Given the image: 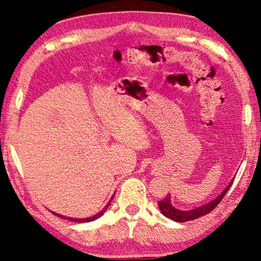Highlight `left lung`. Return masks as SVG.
Wrapping results in <instances>:
<instances>
[{
	"instance_id": "8db88e82",
	"label": "left lung",
	"mask_w": 261,
	"mask_h": 261,
	"mask_svg": "<svg viewBox=\"0 0 261 261\" xmlns=\"http://www.w3.org/2000/svg\"><path fill=\"white\" fill-rule=\"evenodd\" d=\"M233 179H231L229 184L226 187V189L221 192L218 197L215 198L207 204L201 205L199 207H196V208H192L190 211H182V210H177L171 205V197L167 196L165 199H162L160 201H158L159 208H160L161 213L166 216V218L176 221V222H187V221H191L194 219L200 218V216H204L206 214H208L210 212L213 211L216 206H218L219 202L223 199V197L226 196V193L228 192V190L230 189V185L232 184Z\"/></svg>"
}]
</instances>
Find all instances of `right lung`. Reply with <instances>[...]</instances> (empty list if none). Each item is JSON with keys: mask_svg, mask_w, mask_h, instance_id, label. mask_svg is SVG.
<instances>
[{"mask_svg": "<svg viewBox=\"0 0 261 261\" xmlns=\"http://www.w3.org/2000/svg\"><path fill=\"white\" fill-rule=\"evenodd\" d=\"M115 194V193H114ZM113 198H114V196L110 198V200L108 201V204L106 205L105 207H103V210L102 211H100L99 213H96L95 215H93V216H90V218H86V219H77V218H69V216H63V215H61V214H57V213H55V212H53V213H54L55 215H57L59 216V218H61V219H65V220H69V221H72V222H77V223H85V222H91V221H94V220H96V219H99L100 216H102L103 215V213L106 211L108 210V207H109V205H110V202H112V200H113Z\"/></svg>", "mask_w": 261, "mask_h": 261, "instance_id": "right-lung-1", "label": "right lung"}]
</instances>
